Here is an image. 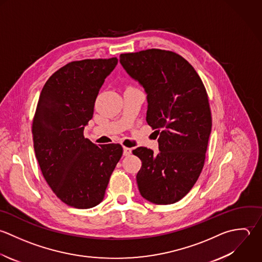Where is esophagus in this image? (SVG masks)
Listing matches in <instances>:
<instances>
[{
	"mask_svg": "<svg viewBox=\"0 0 262 262\" xmlns=\"http://www.w3.org/2000/svg\"><path fill=\"white\" fill-rule=\"evenodd\" d=\"M132 154V149L127 147H123V155L124 156H129Z\"/></svg>",
	"mask_w": 262,
	"mask_h": 262,
	"instance_id": "esophagus-1",
	"label": "esophagus"
}]
</instances>
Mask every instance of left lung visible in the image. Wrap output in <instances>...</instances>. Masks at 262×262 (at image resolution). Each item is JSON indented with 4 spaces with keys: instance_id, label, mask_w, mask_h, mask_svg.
Listing matches in <instances>:
<instances>
[{
    "instance_id": "8db88e82",
    "label": "left lung",
    "mask_w": 262,
    "mask_h": 262,
    "mask_svg": "<svg viewBox=\"0 0 262 262\" xmlns=\"http://www.w3.org/2000/svg\"><path fill=\"white\" fill-rule=\"evenodd\" d=\"M125 72L145 90L146 120L159 135V152L139 147L142 160L137 183L142 197L154 204H172L197 182L205 160L212 119L204 84L182 56L151 49L121 54Z\"/></svg>"
}]
</instances>
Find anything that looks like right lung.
Instances as JSON below:
<instances>
[{"mask_svg": "<svg viewBox=\"0 0 262 262\" xmlns=\"http://www.w3.org/2000/svg\"><path fill=\"white\" fill-rule=\"evenodd\" d=\"M117 58L68 63L45 83L32 122L35 157L41 173L68 206L86 209L101 203L122 155L119 144L97 146L83 137L96 98Z\"/></svg>", "mask_w": 262, "mask_h": 262, "instance_id": "right-lung-1", "label": "right lung"}]
</instances>
